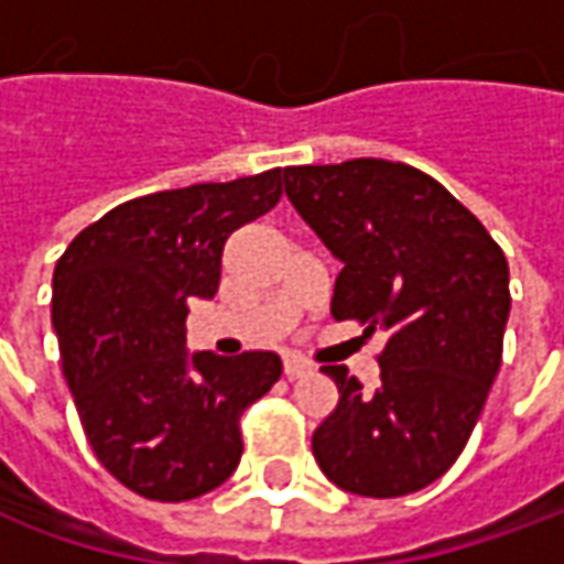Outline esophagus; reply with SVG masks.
<instances>
[{"label":"esophagus","instance_id":"1","mask_svg":"<svg viewBox=\"0 0 564 564\" xmlns=\"http://www.w3.org/2000/svg\"><path fill=\"white\" fill-rule=\"evenodd\" d=\"M307 370H311V364H304L301 358H285V360H282V373H285L289 379L301 377V373H307Z\"/></svg>","mask_w":564,"mask_h":564}]
</instances>
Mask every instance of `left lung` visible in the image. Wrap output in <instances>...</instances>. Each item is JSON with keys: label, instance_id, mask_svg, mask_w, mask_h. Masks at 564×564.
Listing matches in <instances>:
<instances>
[{"label": "left lung", "instance_id": "left-lung-1", "mask_svg": "<svg viewBox=\"0 0 564 564\" xmlns=\"http://www.w3.org/2000/svg\"><path fill=\"white\" fill-rule=\"evenodd\" d=\"M285 194L341 260L333 316L386 333L379 382L345 367L314 458L345 492L395 499L440 480L474 433L502 364L509 263L436 178L389 160L289 165Z\"/></svg>", "mask_w": 564, "mask_h": 564}]
</instances>
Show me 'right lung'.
Wrapping results in <instances>:
<instances>
[{"instance_id": "right-lung-1", "label": "right lung", "mask_w": 564, "mask_h": 564, "mask_svg": "<svg viewBox=\"0 0 564 564\" xmlns=\"http://www.w3.org/2000/svg\"><path fill=\"white\" fill-rule=\"evenodd\" d=\"M282 169L134 197L87 226L53 272L62 373L87 443L121 487L187 502L241 462V414L282 377L272 351L187 355L191 297H213L235 228L270 213Z\"/></svg>"}]
</instances>
